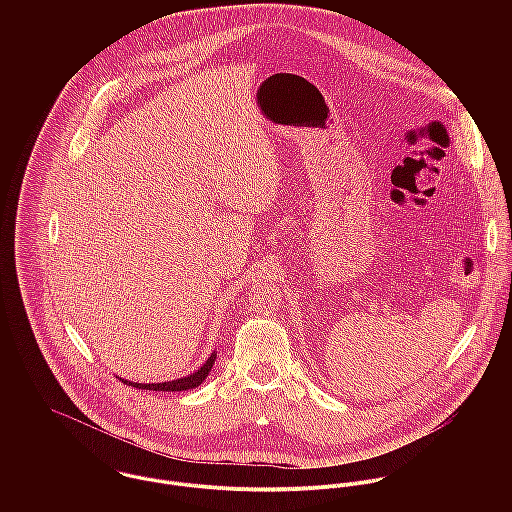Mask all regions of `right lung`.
Masks as SVG:
<instances>
[{
  "label": "right lung",
  "mask_w": 512,
  "mask_h": 512,
  "mask_svg": "<svg viewBox=\"0 0 512 512\" xmlns=\"http://www.w3.org/2000/svg\"><path fill=\"white\" fill-rule=\"evenodd\" d=\"M215 359H217V353H213L207 363L201 366L197 372L189 374V376H183V378H177V380H169V382H151V384H142V382H130V380H124L120 378L124 384H130L134 388H142V390H155V392H181V390H191V388H197L199 384H203V380L209 376L211 368L215 365Z\"/></svg>",
  "instance_id": "right-lung-1"
}]
</instances>
